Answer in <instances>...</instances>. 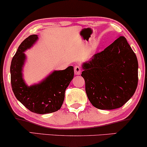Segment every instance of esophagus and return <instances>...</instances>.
<instances>
[{
  "label": "esophagus",
  "instance_id": "esophagus-1",
  "mask_svg": "<svg viewBox=\"0 0 147 147\" xmlns=\"http://www.w3.org/2000/svg\"><path fill=\"white\" fill-rule=\"evenodd\" d=\"M74 72H75L76 75H77V76L80 75V74H81V68L79 66H76L75 67H74Z\"/></svg>",
  "mask_w": 147,
  "mask_h": 147
}]
</instances>
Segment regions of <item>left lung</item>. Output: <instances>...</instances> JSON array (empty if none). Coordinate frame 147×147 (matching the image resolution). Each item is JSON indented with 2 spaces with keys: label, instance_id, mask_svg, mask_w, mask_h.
<instances>
[{
  "label": "left lung",
  "instance_id": "obj_1",
  "mask_svg": "<svg viewBox=\"0 0 147 147\" xmlns=\"http://www.w3.org/2000/svg\"><path fill=\"white\" fill-rule=\"evenodd\" d=\"M82 76L90 102L100 110L121 108L137 88L138 63L127 39L119 36L112 44L82 65Z\"/></svg>",
  "mask_w": 147,
  "mask_h": 147
}]
</instances>
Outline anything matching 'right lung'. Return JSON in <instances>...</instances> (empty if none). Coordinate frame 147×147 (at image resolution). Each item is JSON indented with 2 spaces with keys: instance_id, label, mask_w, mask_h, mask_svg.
<instances>
[{
  "instance_id": "right-lung-1",
  "label": "right lung",
  "mask_w": 147,
  "mask_h": 147,
  "mask_svg": "<svg viewBox=\"0 0 147 147\" xmlns=\"http://www.w3.org/2000/svg\"><path fill=\"white\" fill-rule=\"evenodd\" d=\"M38 35H31L24 39L13 57L11 63V83L16 97L30 111L39 115L59 110L65 99L66 88L74 78L73 66L64 70H54L37 84H26L23 68L26 61L24 52L38 41Z\"/></svg>"
}]
</instances>
